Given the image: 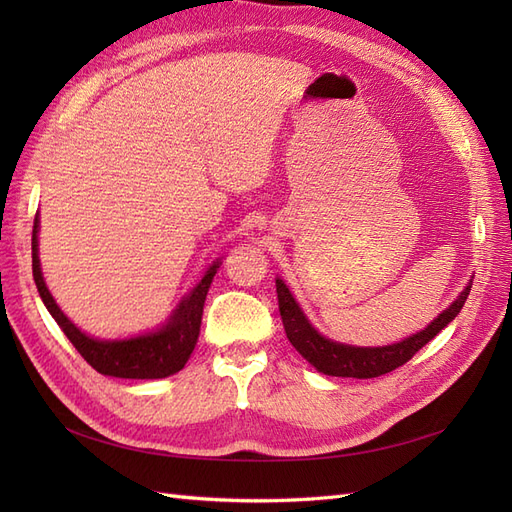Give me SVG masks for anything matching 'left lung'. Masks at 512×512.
Segmentation results:
<instances>
[{"mask_svg":"<svg viewBox=\"0 0 512 512\" xmlns=\"http://www.w3.org/2000/svg\"><path fill=\"white\" fill-rule=\"evenodd\" d=\"M275 286L277 303H280V314L290 344L297 348L303 359H307L318 371H322V374L339 378H378L408 363L418 350L429 344L431 339L446 327L448 322L455 320L472 288L468 284L466 290L457 297V301L448 309H444L425 331L404 339V342L384 348H354L335 344L331 339H324L312 324L307 322L299 305L294 303L286 284L282 280H277Z\"/></svg>","mask_w":512,"mask_h":512,"instance_id":"8db88e82","label":"left lung"}]
</instances>
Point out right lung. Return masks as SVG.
Wrapping results in <instances>:
<instances>
[{"mask_svg": "<svg viewBox=\"0 0 512 512\" xmlns=\"http://www.w3.org/2000/svg\"><path fill=\"white\" fill-rule=\"evenodd\" d=\"M218 267L220 262H215L190 297L181 301L175 316L170 318V322L158 333L126 339V342H98V339H91L74 327L53 301L49 288H46L38 260V218L34 220L32 269L40 297L46 309H49L51 316L55 318V322L61 327V331H64L72 342V346L79 350V354L98 371V374L104 376L153 380L177 374L179 369H183L196 346L200 320H203V305Z\"/></svg>", "mask_w": 512, "mask_h": 512, "instance_id": "right-lung-1", "label": "right lung"}]
</instances>
